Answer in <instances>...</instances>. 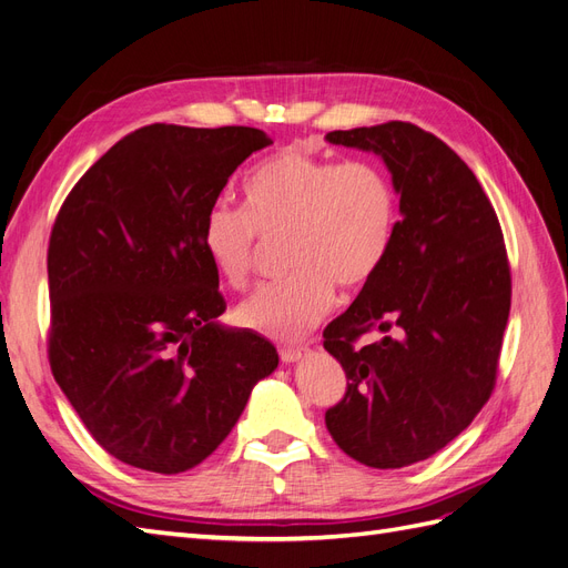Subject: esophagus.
I'll list each match as a JSON object with an SVG mask.
<instances>
[{"label": "esophagus", "mask_w": 568, "mask_h": 568, "mask_svg": "<svg viewBox=\"0 0 568 568\" xmlns=\"http://www.w3.org/2000/svg\"><path fill=\"white\" fill-rule=\"evenodd\" d=\"M305 353H307V346H296V348H282V351H280V357H282V363L291 365V363H298V359H301Z\"/></svg>", "instance_id": "obj_1"}]
</instances>
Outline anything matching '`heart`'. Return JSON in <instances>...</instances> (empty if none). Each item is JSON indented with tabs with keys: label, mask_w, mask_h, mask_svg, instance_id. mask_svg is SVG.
I'll use <instances>...</instances> for the list:
<instances>
[{
	"label": "heart",
	"mask_w": 568,
	"mask_h": 568,
	"mask_svg": "<svg viewBox=\"0 0 568 568\" xmlns=\"http://www.w3.org/2000/svg\"><path fill=\"white\" fill-rule=\"evenodd\" d=\"M244 211L227 203L209 209L201 246L213 270L244 286L257 232L286 230V263L296 270L257 286L236 307L246 329L274 341H298L332 311L336 284L355 288L382 267L395 234L393 184L369 161L311 156L301 149L274 153L246 178Z\"/></svg>",
	"instance_id": "heart-1"
}]
</instances>
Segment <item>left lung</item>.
<instances>
[{
    "label": "left lung",
    "instance_id": "1",
    "mask_svg": "<svg viewBox=\"0 0 568 568\" xmlns=\"http://www.w3.org/2000/svg\"><path fill=\"white\" fill-rule=\"evenodd\" d=\"M324 140L376 153L400 196L382 267L324 329L348 379L324 422L348 457L400 469L445 448L490 398L511 303L505 239L469 165L432 132L390 120ZM369 333L383 338L352 346Z\"/></svg>",
    "mask_w": 568,
    "mask_h": 568
}]
</instances>
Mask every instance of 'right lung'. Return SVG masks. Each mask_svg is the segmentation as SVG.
Segmentation results:
<instances>
[{"instance_id": "add662e5", "label": "right lung", "mask_w": 568, "mask_h": 568, "mask_svg": "<svg viewBox=\"0 0 568 568\" xmlns=\"http://www.w3.org/2000/svg\"><path fill=\"white\" fill-rule=\"evenodd\" d=\"M272 140L255 128L149 125L63 201L49 239V363L92 438L153 474L196 467L230 436L277 348L217 322L201 225Z\"/></svg>"}]
</instances>
